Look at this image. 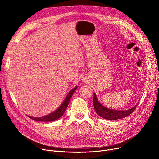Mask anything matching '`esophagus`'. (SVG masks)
Listing matches in <instances>:
<instances>
[{
	"label": "esophagus",
	"mask_w": 159,
	"mask_h": 159,
	"mask_svg": "<svg viewBox=\"0 0 159 159\" xmlns=\"http://www.w3.org/2000/svg\"><path fill=\"white\" fill-rule=\"evenodd\" d=\"M82 82H86V79H82Z\"/></svg>",
	"instance_id": "obj_1"
}]
</instances>
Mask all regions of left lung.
<instances>
[{
  "mask_svg": "<svg viewBox=\"0 0 159 159\" xmlns=\"http://www.w3.org/2000/svg\"><path fill=\"white\" fill-rule=\"evenodd\" d=\"M93 103L94 109L97 114L101 117L109 120H115L118 119L124 118L128 115H131L134 111L136 107L137 106L138 104H136L133 107L127 109V110H115L106 107L102 106L98 101L97 96L95 93H94Z\"/></svg>",
  "mask_w": 159,
  "mask_h": 159,
  "instance_id": "left-lung-1",
  "label": "left lung"
}]
</instances>
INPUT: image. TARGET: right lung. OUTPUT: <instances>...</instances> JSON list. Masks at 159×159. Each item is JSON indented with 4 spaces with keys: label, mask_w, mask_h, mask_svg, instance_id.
I'll return each mask as SVG.
<instances>
[{
    "label": "right lung",
    "mask_w": 159,
    "mask_h": 159,
    "mask_svg": "<svg viewBox=\"0 0 159 159\" xmlns=\"http://www.w3.org/2000/svg\"><path fill=\"white\" fill-rule=\"evenodd\" d=\"M77 88V86L75 87L73 89H72L70 90V91L69 93V94H67L65 101L61 104V105L54 112L50 113V114H49L47 116H43V117L34 118V117H31V116H28V117L34 121H53L58 120V118H60L61 116H63L64 112L65 111L66 109L68 107V105H69V104L70 98L72 97Z\"/></svg>",
    "instance_id": "1"
}]
</instances>
